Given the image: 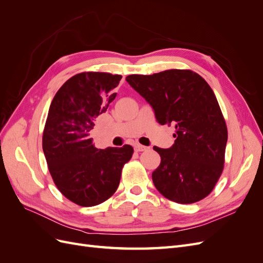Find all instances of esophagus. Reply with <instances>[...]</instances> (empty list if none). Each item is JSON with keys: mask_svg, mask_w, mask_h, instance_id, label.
I'll use <instances>...</instances> for the list:
<instances>
[{"mask_svg": "<svg viewBox=\"0 0 263 263\" xmlns=\"http://www.w3.org/2000/svg\"><path fill=\"white\" fill-rule=\"evenodd\" d=\"M135 150L139 151V153H140V151H146V150H148V147L137 144V145H135Z\"/></svg>", "mask_w": 263, "mask_h": 263, "instance_id": "obj_1", "label": "esophagus"}]
</instances>
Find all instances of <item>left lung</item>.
I'll return each mask as SVG.
<instances>
[{
	"label": "left lung",
	"instance_id": "left-lung-1",
	"mask_svg": "<svg viewBox=\"0 0 263 263\" xmlns=\"http://www.w3.org/2000/svg\"><path fill=\"white\" fill-rule=\"evenodd\" d=\"M155 110L159 124L174 125L172 147H154L161 157L153 172L156 189L180 204L203 200L224 169L227 127L216 97L204 79L191 70L171 69L126 78Z\"/></svg>",
	"mask_w": 263,
	"mask_h": 263
}]
</instances>
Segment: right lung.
<instances>
[{
  "label": "right lung",
  "instance_id": "1",
  "mask_svg": "<svg viewBox=\"0 0 263 263\" xmlns=\"http://www.w3.org/2000/svg\"><path fill=\"white\" fill-rule=\"evenodd\" d=\"M122 76L82 72L55 93L43 134V150L55 186L80 206H95L112 196L134 149H98L90 133L95 119L114 101Z\"/></svg>",
  "mask_w": 263,
  "mask_h": 263
}]
</instances>
